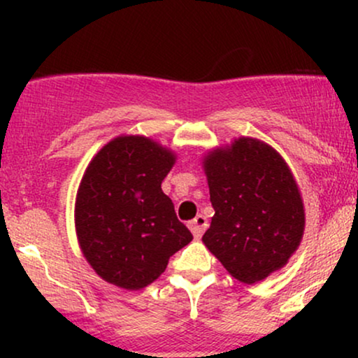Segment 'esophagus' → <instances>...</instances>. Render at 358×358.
I'll return each instance as SVG.
<instances>
[{"mask_svg": "<svg viewBox=\"0 0 358 358\" xmlns=\"http://www.w3.org/2000/svg\"><path fill=\"white\" fill-rule=\"evenodd\" d=\"M207 225H208L207 217L196 215L195 219L190 222V231L193 232V236H195V237H200L205 232V229H207Z\"/></svg>", "mask_w": 358, "mask_h": 358, "instance_id": "1", "label": "esophagus"}]
</instances>
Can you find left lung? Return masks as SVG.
<instances>
[{
    "label": "left lung",
    "mask_w": 358,
    "mask_h": 358,
    "mask_svg": "<svg viewBox=\"0 0 358 358\" xmlns=\"http://www.w3.org/2000/svg\"><path fill=\"white\" fill-rule=\"evenodd\" d=\"M215 215L202 241L234 278L262 281L286 264L305 229L293 175L273 148L241 138L203 162Z\"/></svg>",
    "instance_id": "left-lung-1"
}]
</instances>
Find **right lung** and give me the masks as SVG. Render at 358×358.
Masks as SVG:
<instances>
[{"instance_id":"1","label":"right lung","mask_w":358,"mask_h":358,"mask_svg":"<svg viewBox=\"0 0 358 358\" xmlns=\"http://www.w3.org/2000/svg\"><path fill=\"white\" fill-rule=\"evenodd\" d=\"M175 163L170 150L143 136H119L94 156L76 202L82 252L102 279L141 289L193 239L162 182Z\"/></svg>"}]
</instances>
